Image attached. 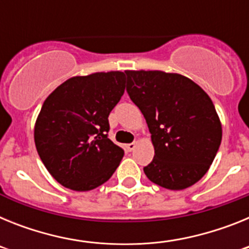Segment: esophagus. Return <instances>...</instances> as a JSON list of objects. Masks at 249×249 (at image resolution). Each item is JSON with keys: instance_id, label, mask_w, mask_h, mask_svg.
Instances as JSON below:
<instances>
[{"instance_id": "1", "label": "esophagus", "mask_w": 249, "mask_h": 249, "mask_svg": "<svg viewBox=\"0 0 249 249\" xmlns=\"http://www.w3.org/2000/svg\"><path fill=\"white\" fill-rule=\"evenodd\" d=\"M136 142H132V143H128V144H126V148H127V151L128 152H132L133 151V149L136 148Z\"/></svg>"}]
</instances>
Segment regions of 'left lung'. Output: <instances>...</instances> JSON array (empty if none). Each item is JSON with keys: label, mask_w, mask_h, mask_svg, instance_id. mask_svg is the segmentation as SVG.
<instances>
[{"label": "left lung", "mask_w": 249, "mask_h": 249, "mask_svg": "<svg viewBox=\"0 0 249 249\" xmlns=\"http://www.w3.org/2000/svg\"><path fill=\"white\" fill-rule=\"evenodd\" d=\"M127 93L146 118L155 157L143 168L168 190L198 182L214 160L222 126L210 96L187 77L162 71H126Z\"/></svg>", "instance_id": "8db88e82"}]
</instances>
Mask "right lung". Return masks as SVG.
I'll return each instance as SVG.
<instances>
[{
	"mask_svg": "<svg viewBox=\"0 0 249 249\" xmlns=\"http://www.w3.org/2000/svg\"><path fill=\"white\" fill-rule=\"evenodd\" d=\"M124 87L120 71L72 77L43 102L35 143L48 172L66 188L93 190L120 164L124 151L108 138V116Z\"/></svg>",
	"mask_w": 249,
	"mask_h": 249,
	"instance_id": "add662e5",
	"label": "right lung"
}]
</instances>
